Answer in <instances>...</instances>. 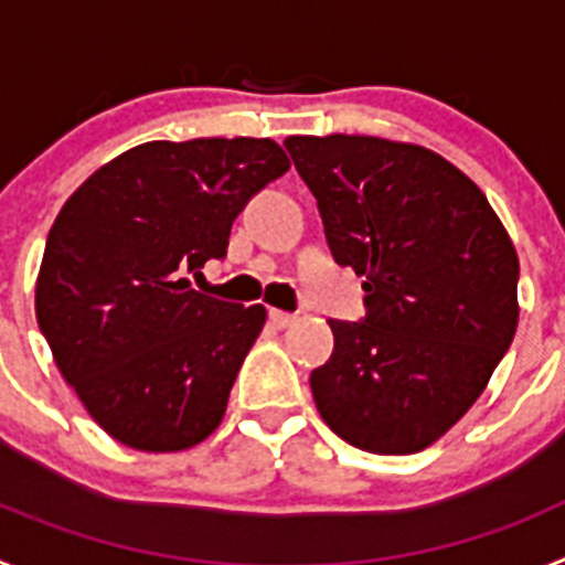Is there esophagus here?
I'll list each match as a JSON object with an SVG mask.
<instances>
[{
	"label": "esophagus",
	"instance_id": "34e87169",
	"mask_svg": "<svg viewBox=\"0 0 565 565\" xmlns=\"http://www.w3.org/2000/svg\"><path fill=\"white\" fill-rule=\"evenodd\" d=\"M268 319H271L274 328H288V326H294V322H297V317H294V313L277 311V308H271V311H268Z\"/></svg>",
	"mask_w": 565,
	"mask_h": 565
}]
</instances>
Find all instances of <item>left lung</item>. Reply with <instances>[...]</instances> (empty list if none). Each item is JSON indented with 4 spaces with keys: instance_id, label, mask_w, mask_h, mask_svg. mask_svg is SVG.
<instances>
[{
    "instance_id": "8db88e82",
    "label": "left lung",
    "mask_w": 565,
    "mask_h": 565,
    "mask_svg": "<svg viewBox=\"0 0 565 565\" xmlns=\"http://www.w3.org/2000/svg\"><path fill=\"white\" fill-rule=\"evenodd\" d=\"M364 322L331 319L311 373L322 422L376 456L436 444L478 402L518 328V252L487 194L433 149L373 135H291Z\"/></svg>"
}]
</instances>
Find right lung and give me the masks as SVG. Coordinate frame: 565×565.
Here are the masks:
<instances>
[{
  "mask_svg": "<svg viewBox=\"0 0 565 565\" xmlns=\"http://www.w3.org/2000/svg\"><path fill=\"white\" fill-rule=\"evenodd\" d=\"M291 161L271 138L149 141L70 194L47 234L36 319L64 382L115 441L181 452L217 430L263 306L194 291L252 194Z\"/></svg>",
  "mask_w": 565,
  "mask_h": 565,
  "instance_id": "1",
  "label": "right lung"
}]
</instances>
